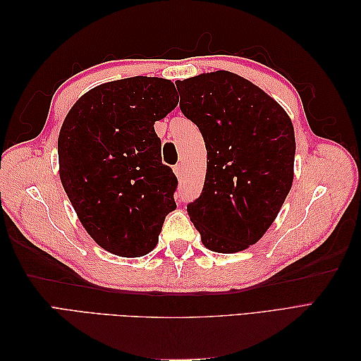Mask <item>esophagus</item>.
<instances>
[{"label":"esophagus","instance_id":"esophagus-1","mask_svg":"<svg viewBox=\"0 0 361 361\" xmlns=\"http://www.w3.org/2000/svg\"><path fill=\"white\" fill-rule=\"evenodd\" d=\"M173 171L178 178H182L183 176V164H176V166L173 167Z\"/></svg>","mask_w":361,"mask_h":361}]
</instances>
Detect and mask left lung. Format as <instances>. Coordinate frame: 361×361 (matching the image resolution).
<instances>
[{
    "instance_id": "8db88e82",
    "label": "left lung",
    "mask_w": 361,
    "mask_h": 361,
    "mask_svg": "<svg viewBox=\"0 0 361 361\" xmlns=\"http://www.w3.org/2000/svg\"><path fill=\"white\" fill-rule=\"evenodd\" d=\"M180 111L207 150L204 185L187 211L206 248L236 253L274 223L293 180L295 135L286 111L227 71L176 81Z\"/></svg>"
}]
</instances>
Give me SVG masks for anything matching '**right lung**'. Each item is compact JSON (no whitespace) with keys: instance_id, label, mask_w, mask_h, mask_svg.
<instances>
[{"instance_id":"obj_1","label":"right lung","mask_w":361,"mask_h":361,"mask_svg":"<svg viewBox=\"0 0 361 361\" xmlns=\"http://www.w3.org/2000/svg\"><path fill=\"white\" fill-rule=\"evenodd\" d=\"M178 102L171 81L133 76L94 87L64 118L63 188L87 233L113 255L150 253L176 209L178 178L162 164L154 125Z\"/></svg>"}]
</instances>
